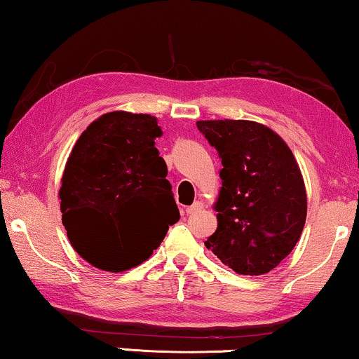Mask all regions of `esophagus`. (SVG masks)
<instances>
[{
	"label": "esophagus",
	"mask_w": 359,
	"mask_h": 359,
	"mask_svg": "<svg viewBox=\"0 0 359 359\" xmlns=\"http://www.w3.org/2000/svg\"><path fill=\"white\" fill-rule=\"evenodd\" d=\"M202 209H204V204H202V202H194V204L186 209V214L194 215V214H197V212H201Z\"/></svg>",
	"instance_id": "obj_1"
}]
</instances>
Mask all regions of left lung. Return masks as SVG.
<instances>
[{"label":"left lung","mask_w":359,"mask_h":359,"mask_svg":"<svg viewBox=\"0 0 359 359\" xmlns=\"http://www.w3.org/2000/svg\"><path fill=\"white\" fill-rule=\"evenodd\" d=\"M197 129L223 165L218 226L205 246L236 273H267L293 251L306 222V189L292 150L254 121H197Z\"/></svg>","instance_id":"left-lung-1"}]
</instances>
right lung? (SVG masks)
Returning <instances> with one entry per match:
<instances>
[{
	"label": "right lung",
	"mask_w": 359,
	"mask_h": 359,
	"mask_svg": "<svg viewBox=\"0 0 359 359\" xmlns=\"http://www.w3.org/2000/svg\"><path fill=\"white\" fill-rule=\"evenodd\" d=\"M160 136L157 118L111 111L77 139L61 180V214L72 248L93 267L139 266L180 220L167 163L155 147Z\"/></svg>",
	"instance_id": "add662e5"
}]
</instances>
